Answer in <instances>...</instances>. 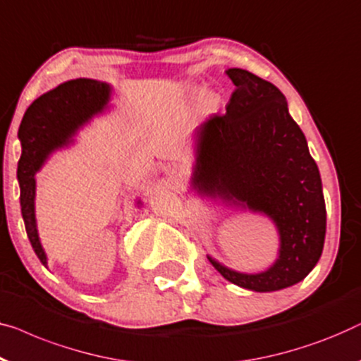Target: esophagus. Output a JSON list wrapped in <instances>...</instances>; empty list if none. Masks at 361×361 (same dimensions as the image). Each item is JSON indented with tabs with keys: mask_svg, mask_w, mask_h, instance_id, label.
<instances>
[{
	"mask_svg": "<svg viewBox=\"0 0 361 361\" xmlns=\"http://www.w3.org/2000/svg\"><path fill=\"white\" fill-rule=\"evenodd\" d=\"M168 172L169 174H177V172H180V166L172 163V164H168Z\"/></svg>",
	"mask_w": 361,
	"mask_h": 361,
	"instance_id": "1",
	"label": "esophagus"
}]
</instances>
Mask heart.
<instances>
[{
  "instance_id": "1",
  "label": "heart",
  "mask_w": 361,
  "mask_h": 361,
  "mask_svg": "<svg viewBox=\"0 0 361 361\" xmlns=\"http://www.w3.org/2000/svg\"><path fill=\"white\" fill-rule=\"evenodd\" d=\"M193 91H195V90H190V92H193ZM215 101H216V94L215 92L210 91V92L203 94V102H205L207 106H212V104Z\"/></svg>"
}]
</instances>
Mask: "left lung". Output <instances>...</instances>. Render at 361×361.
<instances>
[{
  "label": "left lung",
  "mask_w": 361,
  "mask_h": 361,
  "mask_svg": "<svg viewBox=\"0 0 361 361\" xmlns=\"http://www.w3.org/2000/svg\"><path fill=\"white\" fill-rule=\"evenodd\" d=\"M236 86L224 116L197 130L192 187L203 195L262 213L280 236L279 259L260 274H241L208 255L231 283L276 291L301 281L319 260L326 238L321 174L305 133L279 87L241 68H229Z\"/></svg>",
  "instance_id": "1"
}]
</instances>
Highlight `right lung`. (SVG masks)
<instances>
[{"label": "right lung", "instance_id": "obj_1", "mask_svg": "<svg viewBox=\"0 0 361 361\" xmlns=\"http://www.w3.org/2000/svg\"><path fill=\"white\" fill-rule=\"evenodd\" d=\"M109 99H111V86L107 82L78 78L35 99L20 122L18 132L23 146L18 163L20 212L34 252L45 267L47 255L40 244L37 224H35L34 176L51 151L70 143V138L81 125L107 107Z\"/></svg>", "mask_w": 361, "mask_h": 361}]
</instances>
